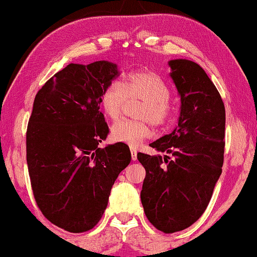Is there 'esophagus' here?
I'll return each mask as SVG.
<instances>
[{
    "label": "esophagus",
    "mask_w": 257,
    "mask_h": 257,
    "mask_svg": "<svg viewBox=\"0 0 257 257\" xmlns=\"http://www.w3.org/2000/svg\"><path fill=\"white\" fill-rule=\"evenodd\" d=\"M131 153H132V159L137 160L138 159V152L134 147L131 146Z\"/></svg>",
    "instance_id": "esophagus-1"
}]
</instances>
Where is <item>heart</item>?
<instances>
[{"instance_id": "b5f03b06", "label": "heart", "mask_w": 257, "mask_h": 257, "mask_svg": "<svg viewBox=\"0 0 257 257\" xmlns=\"http://www.w3.org/2000/svg\"><path fill=\"white\" fill-rule=\"evenodd\" d=\"M171 91L156 73L144 70L131 74L122 83L112 81L100 95L101 109L109 118L118 119L131 101H144L138 117L144 120L122 119L111 126V138L137 147L152 135V122L157 126L168 124L171 117Z\"/></svg>"}]
</instances>
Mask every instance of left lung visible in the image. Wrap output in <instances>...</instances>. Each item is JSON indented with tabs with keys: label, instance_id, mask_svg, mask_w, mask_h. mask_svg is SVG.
<instances>
[{
	"label": "left lung",
	"instance_id": "obj_1",
	"mask_svg": "<svg viewBox=\"0 0 257 257\" xmlns=\"http://www.w3.org/2000/svg\"><path fill=\"white\" fill-rule=\"evenodd\" d=\"M181 95L178 125L150 145L168 156L139 153L146 177L141 202L151 224L164 233L182 231L199 219L221 175L225 106L217 87L199 64L169 62Z\"/></svg>",
	"mask_w": 257,
	"mask_h": 257
}]
</instances>
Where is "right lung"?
<instances>
[{
    "label": "right lung",
    "instance_id": "1",
    "mask_svg": "<svg viewBox=\"0 0 257 257\" xmlns=\"http://www.w3.org/2000/svg\"><path fill=\"white\" fill-rule=\"evenodd\" d=\"M118 76L115 63H70L39 89L26 132L33 196L56 226L91 230L106 209L111 188L132 159L123 142L100 148L109 126L100 95Z\"/></svg>",
    "mask_w": 257,
    "mask_h": 257
}]
</instances>
